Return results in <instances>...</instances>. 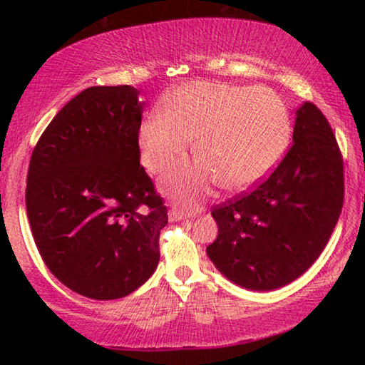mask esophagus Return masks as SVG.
<instances>
[{
    "mask_svg": "<svg viewBox=\"0 0 365 365\" xmlns=\"http://www.w3.org/2000/svg\"><path fill=\"white\" fill-rule=\"evenodd\" d=\"M169 217H170V220H182V219H190V217H195V212H188V211H183V209L174 207V209H170V212H169Z\"/></svg>",
    "mask_w": 365,
    "mask_h": 365,
    "instance_id": "obj_1",
    "label": "esophagus"
}]
</instances>
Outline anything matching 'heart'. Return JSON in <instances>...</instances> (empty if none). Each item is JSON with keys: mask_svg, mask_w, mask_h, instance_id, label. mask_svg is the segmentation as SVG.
I'll list each match as a JSON object with an SVG mask.
<instances>
[{"mask_svg": "<svg viewBox=\"0 0 365 365\" xmlns=\"http://www.w3.org/2000/svg\"><path fill=\"white\" fill-rule=\"evenodd\" d=\"M193 138L201 159L177 165L163 180L168 193L190 206L212 182L242 191L262 180L288 145V110L264 85L187 83L164 101V114L141 122V163L151 174H160L185 156Z\"/></svg>", "mask_w": 365, "mask_h": 365, "instance_id": "1", "label": "heart"}]
</instances>
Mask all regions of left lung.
<instances>
[{"label": "left lung", "instance_id": "left-lung-1", "mask_svg": "<svg viewBox=\"0 0 365 365\" xmlns=\"http://www.w3.org/2000/svg\"><path fill=\"white\" fill-rule=\"evenodd\" d=\"M343 156L327 117L306 101L293 143L250 193L212 207L219 235L207 256L228 280L265 292L298 279L329 243L344 200Z\"/></svg>", "mask_w": 365, "mask_h": 365}]
</instances>
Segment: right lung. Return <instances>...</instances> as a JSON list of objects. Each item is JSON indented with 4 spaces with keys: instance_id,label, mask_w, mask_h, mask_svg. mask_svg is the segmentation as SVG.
Here are the masks:
<instances>
[{
    "instance_id": "right-lung-1",
    "label": "right lung",
    "mask_w": 365,
    "mask_h": 365,
    "mask_svg": "<svg viewBox=\"0 0 365 365\" xmlns=\"http://www.w3.org/2000/svg\"><path fill=\"white\" fill-rule=\"evenodd\" d=\"M138 93L130 85L83 90L30 158L26 206L36 248L61 283L91 299L123 298L150 279L169 220L140 165Z\"/></svg>"
}]
</instances>
